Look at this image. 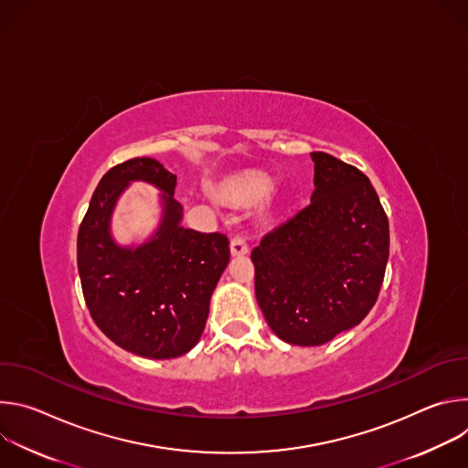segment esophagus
Instances as JSON below:
<instances>
[{"mask_svg":"<svg viewBox=\"0 0 468 468\" xmlns=\"http://www.w3.org/2000/svg\"><path fill=\"white\" fill-rule=\"evenodd\" d=\"M229 248H231V253H233V255H246V253H248V244H246V240H244L242 237H239V235L231 239Z\"/></svg>","mask_w":468,"mask_h":468,"instance_id":"34e87169","label":"esophagus"}]
</instances>
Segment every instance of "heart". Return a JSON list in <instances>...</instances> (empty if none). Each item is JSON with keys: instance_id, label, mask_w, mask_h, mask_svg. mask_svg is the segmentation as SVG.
<instances>
[{"instance_id": "obj_1", "label": "heart", "mask_w": 468, "mask_h": 468, "mask_svg": "<svg viewBox=\"0 0 468 468\" xmlns=\"http://www.w3.org/2000/svg\"><path fill=\"white\" fill-rule=\"evenodd\" d=\"M274 190V181L266 176H246L239 179L231 188L229 196L240 204H257Z\"/></svg>"}]
</instances>
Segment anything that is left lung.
I'll return each instance as SVG.
<instances>
[{
    "instance_id": "8db88e82",
    "label": "left lung",
    "mask_w": 468,
    "mask_h": 468,
    "mask_svg": "<svg viewBox=\"0 0 468 468\" xmlns=\"http://www.w3.org/2000/svg\"><path fill=\"white\" fill-rule=\"evenodd\" d=\"M311 204L251 251L255 298L276 335L320 346L374 307L388 261V220L370 179L313 152Z\"/></svg>"
}]
</instances>
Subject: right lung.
<instances>
[{
  "instance_id": "1",
  "label": "right lung",
  "mask_w": 468,
  "mask_h": 468,
  "mask_svg": "<svg viewBox=\"0 0 468 468\" xmlns=\"http://www.w3.org/2000/svg\"><path fill=\"white\" fill-rule=\"evenodd\" d=\"M133 182L157 187L162 215L139 243L120 245L112 215ZM176 174L152 157L111 168L92 194L78 235V269L96 325L120 348L148 359H172L202 337L211 296L229 262V240L181 226Z\"/></svg>"
}]
</instances>
